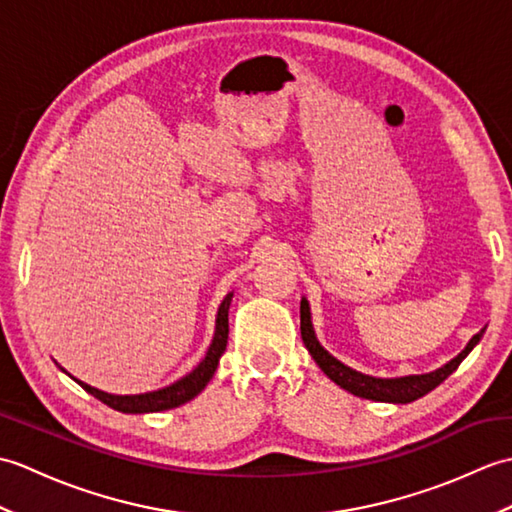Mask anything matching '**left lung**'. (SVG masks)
Returning <instances> with one entry per match:
<instances>
[{
    "mask_svg": "<svg viewBox=\"0 0 512 512\" xmlns=\"http://www.w3.org/2000/svg\"><path fill=\"white\" fill-rule=\"evenodd\" d=\"M484 330L486 328L477 332L473 339L466 343V347L458 356L451 358V361L444 363L442 367L433 369V372H429V374L378 378V376L356 372V369L347 367L345 363L339 361V358H334L328 350H325L312 328L310 303L306 297H301V339H303V343H306L308 352L312 354L314 363L323 369V374L328 376L332 383L343 387L345 391H350V394H354L358 398H367V400H376V402H396V405H407V402L427 396L431 389H436L442 380H447L455 372V369L460 367V363L471 354L473 347L480 343V339L484 336Z\"/></svg>",
    "mask_w": 512,
    "mask_h": 512,
    "instance_id": "left-lung-1",
    "label": "left lung"
}]
</instances>
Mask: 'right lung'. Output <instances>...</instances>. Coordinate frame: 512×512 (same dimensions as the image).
Returning a JSON list of instances; mask_svg holds the SVG:
<instances>
[{
	"mask_svg": "<svg viewBox=\"0 0 512 512\" xmlns=\"http://www.w3.org/2000/svg\"><path fill=\"white\" fill-rule=\"evenodd\" d=\"M233 292H228L224 297V301L217 308V317H215V332H213V341L206 350V356L202 361L195 365L189 374H184L182 378H178L176 383H171L167 387H160L154 391H145V394H127V396H118V394H107L103 389H96L83 380L70 376L65 369L61 367V372L68 374L72 380H76L88 394H92L94 398H99L101 402H105L107 407H112L116 411L123 413H156V411H167L173 407H180L184 402L193 400L200 391L209 385V380L213 378L217 363L226 350V341H228V306H231Z\"/></svg>",
	"mask_w": 512,
	"mask_h": 512,
	"instance_id": "1",
	"label": "right lung"
}]
</instances>
